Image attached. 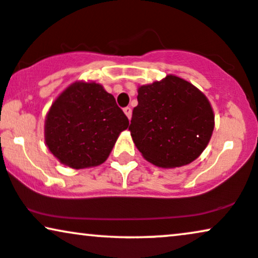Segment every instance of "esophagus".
<instances>
[{
  "label": "esophagus",
  "instance_id": "1",
  "mask_svg": "<svg viewBox=\"0 0 258 258\" xmlns=\"http://www.w3.org/2000/svg\"><path fill=\"white\" fill-rule=\"evenodd\" d=\"M123 112H125V114L127 115V118L131 119V115H132V109H131V107H125V108H123Z\"/></svg>",
  "mask_w": 258,
  "mask_h": 258
}]
</instances>
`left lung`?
<instances>
[{
  "mask_svg": "<svg viewBox=\"0 0 258 258\" xmlns=\"http://www.w3.org/2000/svg\"><path fill=\"white\" fill-rule=\"evenodd\" d=\"M137 100L128 130L146 161L162 168L182 167L206 149L214 114L193 84L169 75L139 87Z\"/></svg>",
  "mask_w": 258,
  "mask_h": 258,
  "instance_id": "obj_1",
  "label": "left lung"
}]
</instances>
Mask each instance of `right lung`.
Wrapping results in <instances>:
<instances>
[{
  "label": "right lung",
  "mask_w": 258,
  "mask_h": 258,
  "mask_svg": "<svg viewBox=\"0 0 258 258\" xmlns=\"http://www.w3.org/2000/svg\"><path fill=\"white\" fill-rule=\"evenodd\" d=\"M128 123L114 96L102 86L76 82L51 106L45 121V142L68 167H95L108 158Z\"/></svg>",
  "instance_id": "1"
}]
</instances>
